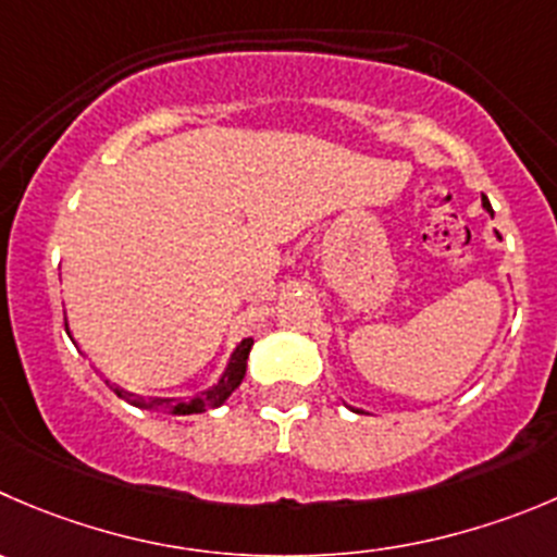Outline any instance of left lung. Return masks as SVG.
<instances>
[{
  "instance_id": "1",
  "label": "left lung",
  "mask_w": 557,
  "mask_h": 557,
  "mask_svg": "<svg viewBox=\"0 0 557 557\" xmlns=\"http://www.w3.org/2000/svg\"><path fill=\"white\" fill-rule=\"evenodd\" d=\"M481 205H484V210H486V213L492 215V205H490V199H486V196H481ZM495 235H497V232H495ZM355 412H361V410H355Z\"/></svg>"
}]
</instances>
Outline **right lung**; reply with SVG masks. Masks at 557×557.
Returning a JSON list of instances; mask_svg holds the SVG:
<instances>
[{"instance_id":"obj_1","label":"right lung","mask_w":557,"mask_h":557,"mask_svg":"<svg viewBox=\"0 0 557 557\" xmlns=\"http://www.w3.org/2000/svg\"><path fill=\"white\" fill-rule=\"evenodd\" d=\"M65 331H67V320H65ZM251 344H253V338H243V342L235 347V352H232L230 363H226V369H224V374H221L219 383H215L213 388L202 391V394L190 396V399H141V396H134V394H128V391H123L120 385H109V388L114 391L120 399L131 401L134 407H145V410L174 412V416L205 412V410H210V407L224 405V401L235 394L237 385L243 383V377H246V361H248V352H251Z\"/></svg>"}]
</instances>
